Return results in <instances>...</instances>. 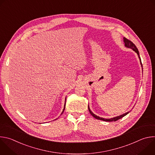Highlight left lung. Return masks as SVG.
Here are the masks:
<instances>
[{
  "mask_svg": "<svg viewBox=\"0 0 155 155\" xmlns=\"http://www.w3.org/2000/svg\"><path fill=\"white\" fill-rule=\"evenodd\" d=\"M123 39H124V44H125V47H127V48H129L132 49V50H133L135 52H136V53H137V54H138L139 58V59H140V64H141V65H142V64L141 59H140V55H139V50H138V49L137 48L136 46V45H134V44L133 43H132L130 40H129L127 39L126 37H124V38H123ZM88 110H89V112H90V113L91 114V115L93 117H94L95 118H96V119H97V120H103V121H117V120H118L121 119V118H123V117L126 116L127 114H128L130 112V111H129V112H127V113H126V114H123V115H120V116H118V117H114V118H113L105 119V118H103L99 117L96 116V115H94V114L91 111V110H90V107H89V105H88Z\"/></svg>",
  "mask_w": 155,
  "mask_h": 155,
  "instance_id": "8db88e82",
  "label": "left lung"
}]
</instances>
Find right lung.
<instances>
[{
	"label": "right lung",
	"instance_id": "add662e5",
	"mask_svg": "<svg viewBox=\"0 0 155 155\" xmlns=\"http://www.w3.org/2000/svg\"><path fill=\"white\" fill-rule=\"evenodd\" d=\"M65 105H64V110H63V111H62V114H63V112H64V109H65Z\"/></svg>",
	"mask_w": 155,
	"mask_h": 155
}]
</instances>
